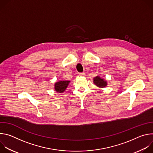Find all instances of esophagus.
<instances>
[{
  "label": "esophagus",
  "instance_id": "obj_1",
  "mask_svg": "<svg viewBox=\"0 0 153 153\" xmlns=\"http://www.w3.org/2000/svg\"><path fill=\"white\" fill-rule=\"evenodd\" d=\"M79 75V76H80V77H83V76H85V73L82 72V73H80Z\"/></svg>",
  "mask_w": 153,
  "mask_h": 153
}]
</instances>
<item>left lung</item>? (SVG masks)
I'll list each match as a JSON object with an SVG mask.
<instances>
[{"label":"left lung","instance_id":"left-lung-1","mask_svg":"<svg viewBox=\"0 0 153 153\" xmlns=\"http://www.w3.org/2000/svg\"><path fill=\"white\" fill-rule=\"evenodd\" d=\"M94 83L100 88H103L107 85V82L99 76H96L93 79Z\"/></svg>","mask_w":153,"mask_h":153}]
</instances>
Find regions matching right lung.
Segmentation results:
<instances>
[{"mask_svg":"<svg viewBox=\"0 0 153 153\" xmlns=\"http://www.w3.org/2000/svg\"><path fill=\"white\" fill-rule=\"evenodd\" d=\"M70 82V81H68V80L67 81V80L59 81L55 83L54 89L56 91V92L62 93L63 91H65V90H66Z\"/></svg>","mask_w":153,"mask_h":153,"instance_id":"right-lung-1","label":"right lung"}]
</instances>
